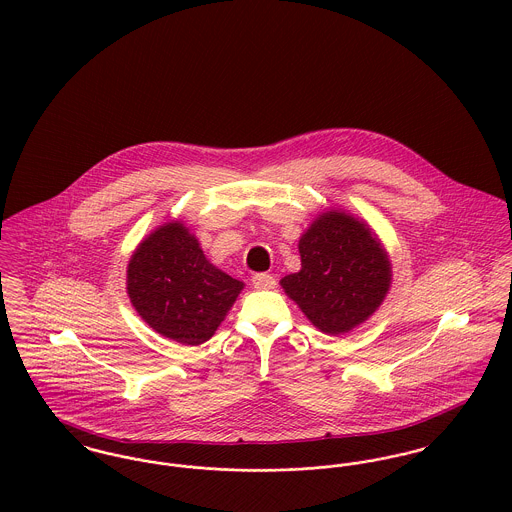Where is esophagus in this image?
Returning a JSON list of instances; mask_svg holds the SVG:
<instances>
[{
	"label": "esophagus",
	"mask_w": 512,
	"mask_h": 512,
	"mask_svg": "<svg viewBox=\"0 0 512 512\" xmlns=\"http://www.w3.org/2000/svg\"><path fill=\"white\" fill-rule=\"evenodd\" d=\"M252 286L256 290H272L276 286V278L272 274H256L252 276Z\"/></svg>",
	"instance_id": "1"
}]
</instances>
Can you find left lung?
I'll list each match as a JSON object with an SVG mask.
<instances>
[{
  "label": "left lung",
  "mask_w": 512,
  "mask_h": 512,
  "mask_svg": "<svg viewBox=\"0 0 512 512\" xmlns=\"http://www.w3.org/2000/svg\"><path fill=\"white\" fill-rule=\"evenodd\" d=\"M301 270L282 286L323 333H347L382 303L390 262L359 220L325 213L299 240Z\"/></svg>",
  "instance_id": "left-lung-1"
}]
</instances>
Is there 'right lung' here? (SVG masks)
<instances>
[{
  "label": "right lung",
  "instance_id": "add662e5",
  "mask_svg": "<svg viewBox=\"0 0 512 512\" xmlns=\"http://www.w3.org/2000/svg\"><path fill=\"white\" fill-rule=\"evenodd\" d=\"M242 282L217 270L181 222L157 228L128 264V293L151 329L183 345L209 341Z\"/></svg>",
  "mask_w": 512,
  "mask_h": 512
}]
</instances>
